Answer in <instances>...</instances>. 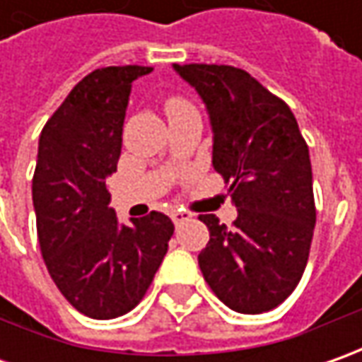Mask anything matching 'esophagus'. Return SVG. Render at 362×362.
Instances as JSON below:
<instances>
[{
	"label": "esophagus",
	"mask_w": 362,
	"mask_h": 362,
	"mask_svg": "<svg viewBox=\"0 0 362 362\" xmlns=\"http://www.w3.org/2000/svg\"><path fill=\"white\" fill-rule=\"evenodd\" d=\"M191 214L189 211H185V209H173L171 211V219H173L175 226H179V223H183V221H189L191 219Z\"/></svg>",
	"instance_id": "1"
}]
</instances>
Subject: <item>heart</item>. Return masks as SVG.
<instances>
[{
    "label": "heart",
    "mask_w": 362,
    "mask_h": 362,
    "mask_svg": "<svg viewBox=\"0 0 362 362\" xmlns=\"http://www.w3.org/2000/svg\"><path fill=\"white\" fill-rule=\"evenodd\" d=\"M185 108H191V106H189L185 100H181V98H169V100H167V105H165V110H167V115H169V117H173V115L181 112V110H185Z\"/></svg>",
    "instance_id": "obj_1"
}]
</instances>
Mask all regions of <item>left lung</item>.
<instances>
[{
  "instance_id": "left-lung-1",
  "label": "left lung",
  "mask_w": 362,
  "mask_h": 362,
  "mask_svg": "<svg viewBox=\"0 0 362 362\" xmlns=\"http://www.w3.org/2000/svg\"><path fill=\"white\" fill-rule=\"evenodd\" d=\"M202 96L214 132V169L230 183L238 217L228 228L199 216L209 242L197 256L205 282L231 310L268 313L298 286L316 209L306 141L290 106L245 70L173 64Z\"/></svg>"
}]
</instances>
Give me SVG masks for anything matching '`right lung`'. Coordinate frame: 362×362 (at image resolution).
Wrapping results in <instances>:
<instances>
[{
    "label": "right lung",
    "mask_w": 362,
    "mask_h": 362,
    "mask_svg": "<svg viewBox=\"0 0 362 362\" xmlns=\"http://www.w3.org/2000/svg\"><path fill=\"white\" fill-rule=\"evenodd\" d=\"M151 70H94L40 134L32 181L40 250L64 298L96 320L131 313L143 300L175 230L159 211L120 223L106 185L117 171L132 82Z\"/></svg>",
    "instance_id": "obj_1"
}]
</instances>
